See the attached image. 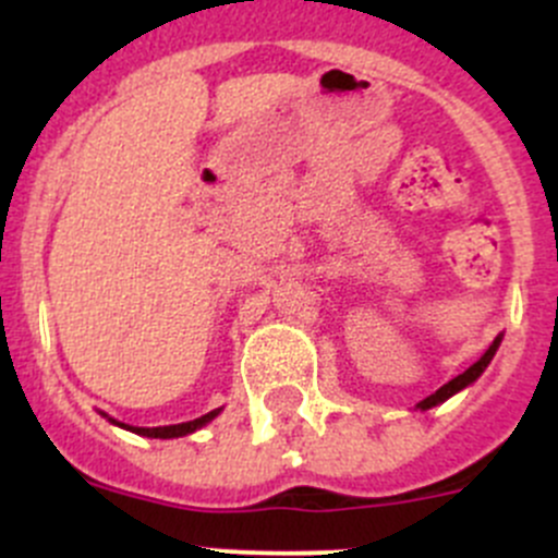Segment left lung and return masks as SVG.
<instances>
[{"mask_svg":"<svg viewBox=\"0 0 558 558\" xmlns=\"http://www.w3.org/2000/svg\"><path fill=\"white\" fill-rule=\"evenodd\" d=\"M499 342H502V335H499L497 340H494L492 345H488V351L483 353V356L477 359V362L472 364L470 369H464V373H461V375H456L453 380H448L446 386H440V388H437L435 393H429V397H426L424 402H418V408H421V410H429V408H435V404L446 402V399H451L453 393H459L461 388H466V386H470V384H475V380L481 378V375H483V369H486L488 364H492V359H494V353H497Z\"/></svg>","mask_w":558,"mask_h":558,"instance_id":"8db88e82","label":"left lung"}]
</instances>
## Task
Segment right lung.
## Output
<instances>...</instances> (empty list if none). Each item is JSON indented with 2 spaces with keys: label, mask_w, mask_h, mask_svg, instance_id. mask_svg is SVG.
Wrapping results in <instances>:
<instances>
[{
  "label": "right lung",
  "mask_w": 558,
  "mask_h": 558,
  "mask_svg": "<svg viewBox=\"0 0 558 558\" xmlns=\"http://www.w3.org/2000/svg\"><path fill=\"white\" fill-rule=\"evenodd\" d=\"M218 413H221V408H218V410H210V413L202 415V418L185 421V424L154 426V429H148V426H129V424H121V421H116V418H110V421H112V424H116V426H121V429L134 432V435H143V437H159V440H170V437H185V435H191V432L202 429V426L210 424V421L216 418ZM102 415H105V413H102Z\"/></svg>",
  "instance_id": "add662e5"
}]
</instances>
